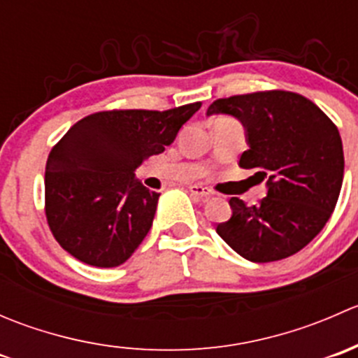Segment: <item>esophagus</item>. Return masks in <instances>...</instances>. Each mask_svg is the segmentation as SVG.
<instances>
[{"label":"esophagus","instance_id":"34e87169","mask_svg":"<svg viewBox=\"0 0 358 358\" xmlns=\"http://www.w3.org/2000/svg\"><path fill=\"white\" fill-rule=\"evenodd\" d=\"M189 192L192 194V196L201 197V199H206V197L211 196V190H209L208 187H204V185H190Z\"/></svg>","mask_w":358,"mask_h":358}]
</instances>
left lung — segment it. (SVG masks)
Wrapping results in <instances>:
<instances>
[{
	"instance_id": "left-lung-1",
	"label": "left lung",
	"mask_w": 358,
	"mask_h": 358,
	"mask_svg": "<svg viewBox=\"0 0 358 358\" xmlns=\"http://www.w3.org/2000/svg\"><path fill=\"white\" fill-rule=\"evenodd\" d=\"M229 114L246 129L239 159L266 182L258 206L232 197V216L216 227L237 255L255 263L287 258L327 223L343 183V143L334 122L298 93L258 92L220 99L206 115Z\"/></svg>"
}]
</instances>
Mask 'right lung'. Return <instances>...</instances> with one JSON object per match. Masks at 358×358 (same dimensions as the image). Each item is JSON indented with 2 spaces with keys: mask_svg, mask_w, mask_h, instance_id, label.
Masks as SVG:
<instances>
[{
  "mask_svg": "<svg viewBox=\"0 0 358 358\" xmlns=\"http://www.w3.org/2000/svg\"><path fill=\"white\" fill-rule=\"evenodd\" d=\"M201 102L169 110H106L76 122L50 152L45 211L57 243L100 268L124 263L152 227L161 194L135 176L164 152Z\"/></svg>",
  "mask_w": 358,
  "mask_h": 358,
  "instance_id": "add662e5",
  "label": "right lung"
}]
</instances>
